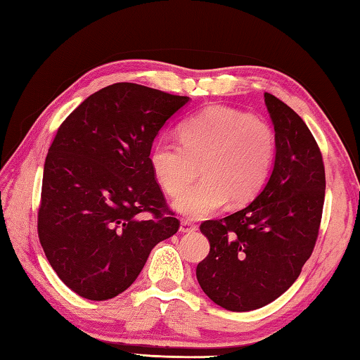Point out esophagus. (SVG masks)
<instances>
[{
    "mask_svg": "<svg viewBox=\"0 0 360 360\" xmlns=\"http://www.w3.org/2000/svg\"><path fill=\"white\" fill-rule=\"evenodd\" d=\"M197 229H198L197 225L192 224L191 221H182L179 231L181 233H193V231H197Z\"/></svg>",
    "mask_w": 360,
    "mask_h": 360,
    "instance_id": "1",
    "label": "esophagus"
}]
</instances>
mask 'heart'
<instances>
[{"label": "heart", "mask_w": 360, "mask_h": 360, "mask_svg": "<svg viewBox=\"0 0 360 360\" xmlns=\"http://www.w3.org/2000/svg\"><path fill=\"white\" fill-rule=\"evenodd\" d=\"M181 143L158 139L149 165L167 195H178L200 165L202 181L179 195L173 208L188 219H205L260 192L275 158V133L265 122L227 106H210L179 125Z\"/></svg>", "instance_id": "1"}]
</instances>
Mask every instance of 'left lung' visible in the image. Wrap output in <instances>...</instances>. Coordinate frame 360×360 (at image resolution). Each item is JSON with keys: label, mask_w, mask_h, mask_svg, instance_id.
<instances>
[{"label": "left lung", "mask_w": 360, "mask_h": 360, "mask_svg": "<svg viewBox=\"0 0 360 360\" xmlns=\"http://www.w3.org/2000/svg\"><path fill=\"white\" fill-rule=\"evenodd\" d=\"M275 127L270 178L246 208L200 225L210 241L200 288L229 311L265 307L295 283L318 240L326 172L311 131L294 109L265 94Z\"/></svg>", "instance_id": "obj_1"}]
</instances>
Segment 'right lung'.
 I'll list each match as a JSON object with an SVG mask.
<instances>
[{"label":"right lung","mask_w":360,"mask_h":360,"mask_svg":"<svg viewBox=\"0 0 360 360\" xmlns=\"http://www.w3.org/2000/svg\"><path fill=\"white\" fill-rule=\"evenodd\" d=\"M188 100L117 82L60 125L44 163L38 233L53 271L77 295L100 302L122 294L154 246L178 231L149 152Z\"/></svg>","instance_id":"right-lung-1"}]
</instances>
